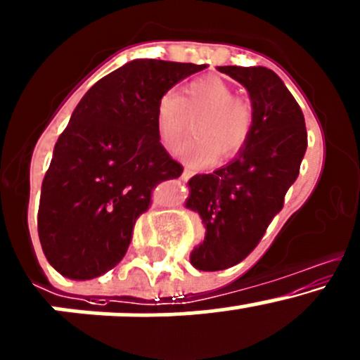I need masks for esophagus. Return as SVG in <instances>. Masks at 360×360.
<instances>
[{"label":"esophagus","instance_id":"esophagus-1","mask_svg":"<svg viewBox=\"0 0 360 360\" xmlns=\"http://www.w3.org/2000/svg\"><path fill=\"white\" fill-rule=\"evenodd\" d=\"M193 174H195V172H193L191 169H184L183 176H181V177H183V181H188V179H190V177L193 176Z\"/></svg>","mask_w":360,"mask_h":360}]
</instances>
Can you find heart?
<instances>
[{"label": "heart", "mask_w": 360, "mask_h": 360, "mask_svg": "<svg viewBox=\"0 0 360 360\" xmlns=\"http://www.w3.org/2000/svg\"><path fill=\"white\" fill-rule=\"evenodd\" d=\"M195 119V138L176 151L191 167L214 164L217 153L233 157L247 145L253 127V107L217 75L195 79L183 88V94L167 89L155 107L158 139L167 150H174L191 129Z\"/></svg>", "instance_id": "1"}]
</instances>
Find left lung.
I'll return each instance as SVG.
<instances>
[{"mask_svg":"<svg viewBox=\"0 0 360 360\" xmlns=\"http://www.w3.org/2000/svg\"><path fill=\"white\" fill-rule=\"evenodd\" d=\"M247 88L253 127L247 145L226 167L193 176L188 209L198 212L205 240L191 252L200 271L240 264L259 245L300 172L307 150L302 108L285 82L266 67H217Z\"/></svg>","mask_w":360,"mask_h":360,"instance_id":"1","label":"left lung"}]
</instances>
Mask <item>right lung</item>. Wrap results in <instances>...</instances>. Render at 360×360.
Returning a JSON list of instances; mask_svg holds the SVG:
<instances>
[{
  "label": "right lung",
  "mask_w": 360,
  "mask_h": 360,
  "mask_svg": "<svg viewBox=\"0 0 360 360\" xmlns=\"http://www.w3.org/2000/svg\"><path fill=\"white\" fill-rule=\"evenodd\" d=\"M205 67L132 60L79 101L53 150L37 212L41 247L60 274L93 279L126 255L157 184L183 174L158 139V98Z\"/></svg>",
  "instance_id": "obj_1"
}]
</instances>
